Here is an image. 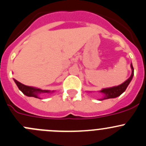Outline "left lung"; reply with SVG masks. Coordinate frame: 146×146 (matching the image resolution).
I'll return each mask as SVG.
<instances>
[{"label": "left lung", "instance_id": "obj_1", "mask_svg": "<svg viewBox=\"0 0 146 146\" xmlns=\"http://www.w3.org/2000/svg\"><path fill=\"white\" fill-rule=\"evenodd\" d=\"M131 67L132 72L131 75L130 77L127 79L124 82H123L121 85H118V86L112 87V88H105V89L102 90L100 92L104 95L103 98L102 99L100 100H104L110 99V98H115L119 96V95H121L125 90H126V88L128 87L129 84L130 83L131 80H132V78H133V67L132 66V64H131Z\"/></svg>", "mask_w": 146, "mask_h": 146}]
</instances>
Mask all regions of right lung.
Wrapping results in <instances>:
<instances>
[{
  "label": "right lung",
  "instance_id": "right-lung-1",
  "mask_svg": "<svg viewBox=\"0 0 146 146\" xmlns=\"http://www.w3.org/2000/svg\"><path fill=\"white\" fill-rule=\"evenodd\" d=\"M14 81L16 83V85H17L19 89L22 91V92L28 97H34V98H38L40 95L44 94L46 92H50V91L48 90H43L38 89V88H32V87L25 85L22 84L21 82L17 81L15 79H14Z\"/></svg>",
  "mask_w": 146,
  "mask_h": 146
}]
</instances>
